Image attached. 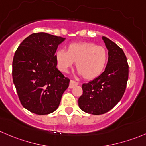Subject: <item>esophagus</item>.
Wrapping results in <instances>:
<instances>
[{"label": "esophagus", "mask_w": 146, "mask_h": 146, "mask_svg": "<svg viewBox=\"0 0 146 146\" xmlns=\"http://www.w3.org/2000/svg\"><path fill=\"white\" fill-rule=\"evenodd\" d=\"M78 84V82H77L74 80H70L69 83V88L70 89H72V88H73L74 86H77Z\"/></svg>", "instance_id": "obj_1"}]
</instances>
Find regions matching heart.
I'll list each match as a JSON object with an SVG mask.
<instances>
[{"instance_id": "1", "label": "heart", "mask_w": 146, "mask_h": 146, "mask_svg": "<svg viewBox=\"0 0 146 146\" xmlns=\"http://www.w3.org/2000/svg\"><path fill=\"white\" fill-rule=\"evenodd\" d=\"M55 58L58 68L64 73L68 72L76 62L78 73L89 80L102 74L106 66L108 55L103 46L83 41L70 43L66 46V51L57 50Z\"/></svg>"}]
</instances>
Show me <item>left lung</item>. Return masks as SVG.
<instances>
[{
    "mask_svg": "<svg viewBox=\"0 0 146 146\" xmlns=\"http://www.w3.org/2000/svg\"><path fill=\"white\" fill-rule=\"evenodd\" d=\"M108 50V62L105 71L94 80L82 84L83 93L78 105L83 111L100 115L111 110L122 98L129 73L127 58L119 46L108 38L102 37Z\"/></svg>",
    "mask_w": 146,
    "mask_h": 146,
    "instance_id": "left-lung-1",
    "label": "left lung"
}]
</instances>
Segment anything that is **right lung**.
Listing matches in <instances>:
<instances>
[{
	"label": "right lung",
	"mask_w": 146,
	"mask_h": 146,
	"mask_svg": "<svg viewBox=\"0 0 146 146\" xmlns=\"http://www.w3.org/2000/svg\"><path fill=\"white\" fill-rule=\"evenodd\" d=\"M66 39L46 33H33L14 54L12 78L22 105L32 113L46 115L58 108L70 80L57 68L55 54Z\"/></svg>",
	"instance_id": "add662e5"
}]
</instances>
